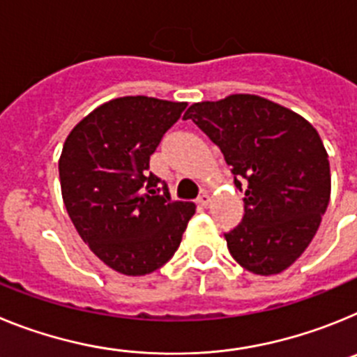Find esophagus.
<instances>
[{"instance_id":"esophagus-1","label":"esophagus","mask_w":357,"mask_h":357,"mask_svg":"<svg viewBox=\"0 0 357 357\" xmlns=\"http://www.w3.org/2000/svg\"><path fill=\"white\" fill-rule=\"evenodd\" d=\"M197 204L200 207H204V209H207V207L211 206V197L207 193H202L200 197H198V200H197Z\"/></svg>"}]
</instances>
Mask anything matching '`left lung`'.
<instances>
[{
	"instance_id": "left-lung-1",
	"label": "left lung",
	"mask_w": 357,
	"mask_h": 357,
	"mask_svg": "<svg viewBox=\"0 0 357 357\" xmlns=\"http://www.w3.org/2000/svg\"><path fill=\"white\" fill-rule=\"evenodd\" d=\"M193 119L245 185V214L227 232L230 255L245 270L275 275L309 247L331 198L327 151L313 125L255 94L193 103Z\"/></svg>"
}]
</instances>
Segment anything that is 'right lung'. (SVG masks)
I'll use <instances>...</instances> for the list:
<instances>
[{
	"instance_id": "right-lung-1",
	"label": "right lung",
	"mask_w": 357,
	"mask_h": 357,
	"mask_svg": "<svg viewBox=\"0 0 357 357\" xmlns=\"http://www.w3.org/2000/svg\"><path fill=\"white\" fill-rule=\"evenodd\" d=\"M185 107L116 98L85 116L62 148L59 175L73 225L98 259L123 275H146L168 263L197 209L169 200L150 172V155Z\"/></svg>"
}]
</instances>
